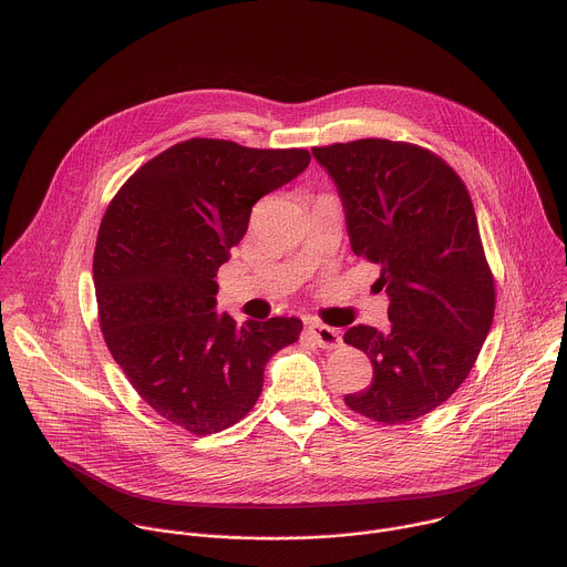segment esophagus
Returning <instances> with one entry per match:
<instances>
[{
  "label": "esophagus",
  "instance_id": "esophagus-1",
  "mask_svg": "<svg viewBox=\"0 0 567 567\" xmlns=\"http://www.w3.org/2000/svg\"><path fill=\"white\" fill-rule=\"evenodd\" d=\"M307 331H309V336L316 340V344L320 349L333 351V349H338L342 344V336L336 329H331V327H327L322 322H309Z\"/></svg>",
  "mask_w": 567,
  "mask_h": 567
}]
</instances>
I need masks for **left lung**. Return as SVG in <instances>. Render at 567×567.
Listing matches in <instances>:
<instances>
[{"label":"left lung","mask_w":567,"mask_h":567,"mask_svg":"<svg viewBox=\"0 0 567 567\" xmlns=\"http://www.w3.org/2000/svg\"><path fill=\"white\" fill-rule=\"evenodd\" d=\"M338 185L351 249L380 267L391 329L358 324L344 342L373 364L344 404L380 424L413 422L468 378L495 318V278L464 181L435 152L360 138L311 150Z\"/></svg>","instance_id":"left-lung-1"}]
</instances>
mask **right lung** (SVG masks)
<instances>
[{
	"instance_id": "obj_1",
	"label": "right lung",
	"mask_w": 567,
	"mask_h": 567,
	"mask_svg": "<svg viewBox=\"0 0 567 567\" xmlns=\"http://www.w3.org/2000/svg\"><path fill=\"white\" fill-rule=\"evenodd\" d=\"M309 161L302 147L189 138L141 165L105 209L92 262L103 340L141 400L192 435L240 422L269 358L300 338L298 318L218 316L214 276L256 200Z\"/></svg>"
}]
</instances>
